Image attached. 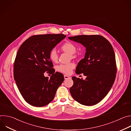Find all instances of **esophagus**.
Instances as JSON below:
<instances>
[{"mask_svg": "<svg viewBox=\"0 0 131 131\" xmlns=\"http://www.w3.org/2000/svg\"><path fill=\"white\" fill-rule=\"evenodd\" d=\"M69 78H70L69 76H67V75H64V79H69Z\"/></svg>", "mask_w": 131, "mask_h": 131, "instance_id": "esophagus-1", "label": "esophagus"}]
</instances>
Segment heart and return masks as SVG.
<instances>
[{
	"mask_svg": "<svg viewBox=\"0 0 131 131\" xmlns=\"http://www.w3.org/2000/svg\"><path fill=\"white\" fill-rule=\"evenodd\" d=\"M62 49L72 55V57H75V52L77 50V47L74 43L67 41L64 43L61 47ZM49 58L52 62H57L58 60V54L57 50L55 48L51 49L49 52ZM75 67V65L72 63L67 64H61L58 66V70L66 74H70L72 70Z\"/></svg>",
	"mask_w": 131,
	"mask_h": 131,
	"instance_id": "1",
	"label": "heart"
}]
</instances>
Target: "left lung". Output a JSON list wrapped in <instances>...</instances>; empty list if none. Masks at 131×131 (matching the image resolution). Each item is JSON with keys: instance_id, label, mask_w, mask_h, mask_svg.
<instances>
[{"instance_id": "obj_1", "label": "left lung", "mask_w": 131, "mask_h": 131, "mask_svg": "<svg viewBox=\"0 0 131 131\" xmlns=\"http://www.w3.org/2000/svg\"><path fill=\"white\" fill-rule=\"evenodd\" d=\"M86 48L84 58L78 64L76 73H83L85 80L72 77L69 91L73 99L85 106L94 105L101 101L113 86L116 76L115 54L110 43L100 35L69 37Z\"/></svg>"}]
</instances>
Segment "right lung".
I'll return each mask as SVG.
<instances>
[{
    "mask_svg": "<svg viewBox=\"0 0 131 131\" xmlns=\"http://www.w3.org/2000/svg\"><path fill=\"white\" fill-rule=\"evenodd\" d=\"M64 34L32 36L18 49L14 64V79L25 101L33 106L43 107L54 99L57 89L63 83L64 75L52 68L49 52L64 39ZM47 71L52 75L46 78Z\"/></svg>",
    "mask_w": 131,
    "mask_h": 131,
    "instance_id": "obj_1",
    "label": "right lung"
}]
</instances>
